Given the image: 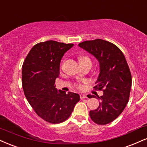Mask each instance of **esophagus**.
<instances>
[{"instance_id":"1","label":"esophagus","mask_w":147,"mask_h":147,"mask_svg":"<svg viewBox=\"0 0 147 147\" xmlns=\"http://www.w3.org/2000/svg\"><path fill=\"white\" fill-rule=\"evenodd\" d=\"M80 98H81V99H84V98H88V97H87V96H86V95L82 94H80Z\"/></svg>"}]
</instances>
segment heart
I'll list each match as a JSON object with an SVG mask.
<instances>
[{"label":"heart","mask_w":147,"mask_h":147,"mask_svg":"<svg viewBox=\"0 0 147 147\" xmlns=\"http://www.w3.org/2000/svg\"><path fill=\"white\" fill-rule=\"evenodd\" d=\"M79 61H86V60H90L89 58L86 56H81L79 58ZM78 86L79 88L80 87V86Z\"/></svg>","instance_id":"1"}]
</instances>
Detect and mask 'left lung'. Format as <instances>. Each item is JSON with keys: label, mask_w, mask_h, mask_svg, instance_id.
I'll list each match as a JSON object with an SVG mask.
<instances>
[{"label": "left lung", "mask_w": 147, "mask_h": 147, "mask_svg": "<svg viewBox=\"0 0 147 147\" xmlns=\"http://www.w3.org/2000/svg\"><path fill=\"white\" fill-rule=\"evenodd\" d=\"M79 47L99 63V75L94 88L102 90L103 95L97 96L99 105L90 112V116L96 124H108L123 112L129 101L132 83L129 68L123 52L111 42L96 39L79 43Z\"/></svg>", "instance_id": "left-lung-1"}]
</instances>
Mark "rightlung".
<instances>
[{
  "label": "right lung",
  "mask_w": 147,
  "mask_h": 147,
  "mask_svg": "<svg viewBox=\"0 0 147 147\" xmlns=\"http://www.w3.org/2000/svg\"><path fill=\"white\" fill-rule=\"evenodd\" d=\"M73 46L53 40L40 42L31 49L22 65L26 99L40 118L53 124L68 119L80 100L78 94L57 91L55 86L61 58Z\"/></svg>",
  "instance_id": "obj_1"
}]
</instances>
